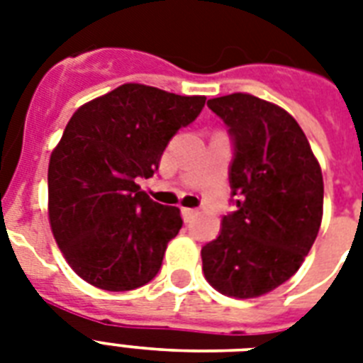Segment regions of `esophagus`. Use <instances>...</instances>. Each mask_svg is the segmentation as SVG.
I'll use <instances>...</instances> for the list:
<instances>
[{
  "label": "esophagus",
  "instance_id": "esophagus-1",
  "mask_svg": "<svg viewBox=\"0 0 363 363\" xmlns=\"http://www.w3.org/2000/svg\"><path fill=\"white\" fill-rule=\"evenodd\" d=\"M196 216H198V211L188 209V207H182V218H184V222H192Z\"/></svg>",
  "mask_w": 363,
  "mask_h": 363
}]
</instances>
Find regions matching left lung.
I'll return each mask as SVG.
<instances>
[{"mask_svg":"<svg viewBox=\"0 0 363 363\" xmlns=\"http://www.w3.org/2000/svg\"><path fill=\"white\" fill-rule=\"evenodd\" d=\"M233 137L230 186L238 211L201 248L205 279L224 296L259 298L301 267L322 222L318 160L290 113L252 94L207 101Z\"/></svg>","mask_w":363,"mask_h":363,"instance_id":"obj_1","label":"left lung"}]
</instances>
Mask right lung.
<instances>
[{"label":"right lung","mask_w":363,"mask_h":363,"mask_svg":"<svg viewBox=\"0 0 363 363\" xmlns=\"http://www.w3.org/2000/svg\"><path fill=\"white\" fill-rule=\"evenodd\" d=\"M203 105L205 96L128 82L73 113L48 162V222L82 281L125 292L156 277L181 209L152 201L137 179L156 173Z\"/></svg>","instance_id":"right-lung-1"}]
</instances>
